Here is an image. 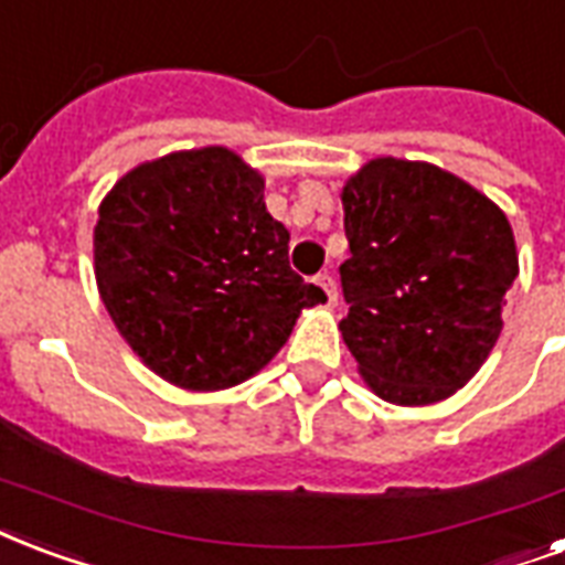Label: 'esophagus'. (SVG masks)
<instances>
[{
    "label": "esophagus",
    "instance_id": "obj_1",
    "mask_svg": "<svg viewBox=\"0 0 565 565\" xmlns=\"http://www.w3.org/2000/svg\"><path fill=\"white\" fill-rule=\"evenodd\" d=\"M313 284H317V287H320L322 292H326V301H334L338 299V284H334V278H331L329 273H320L317 275V278H313Z\"/></svg>",
    "mask_w": 565,
    "mask_h": 565
}]
</instances>
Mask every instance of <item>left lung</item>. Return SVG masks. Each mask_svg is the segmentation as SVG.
<instances>
[{"label":"left lung","mask_w":565,"mask_h":565,"mask_svg":"<svg viewBox=\"0 0 565 565\" xmlns=\"http://www.w3.org/2000/svg\"><path fill=\"white\" fill-rule=\"evenodd\" d=\"M340 334L379 397L429 406L480 370L519 275L507 215L429 162L373 159L343 186Z\"/></svg>","instance_id":"obj_1"}]
</instances>
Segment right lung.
I'll return each mask as SVG.
<instances>
[{"mask_svg": "<svg viewBox=\"0 0 565 565\" xmlns=\"http://www.w3.org/2000/svg\"><path fill=\"white\" fill-rule=\"evenodd\" d=\"M287 254L290 234L266 213L264 178L227 148L132 168L94 227L106 311L153 373L189 391L254 376L301 308L326 301Z\"/></svg>", "mask_w": 565, "mask_h": 565, "instance_id": "obj_1", "label": "right lung"}]
</instances>
